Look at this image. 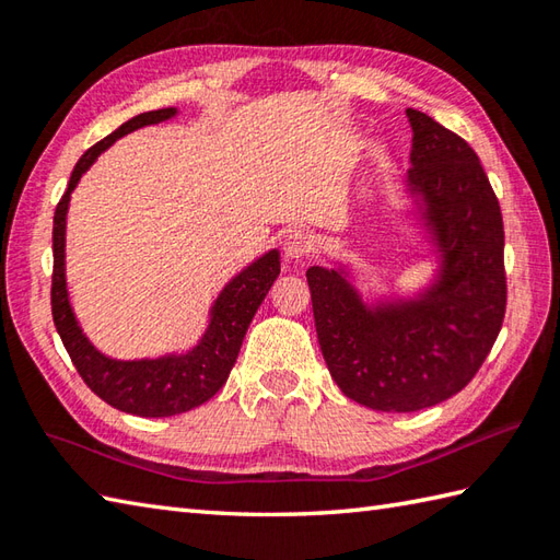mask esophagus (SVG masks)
<instances>
[{
  "label": "esophagus",
  "mask_w": 560,
  "mask_h": 560,
  "mask_svg": "<svg viewBox=\"0 0 560 560\" xmlns=\"http://www.w3.org/2000/svg\"><path fill=\"white\" fill-rule=\"evenodd\" d=\"M283 253L291 259H305L315 253V237L311 233H303V231H295L287 237V243H283Z\"/></svg>",
  "instance_id": "34e87169"
}]
</instances>
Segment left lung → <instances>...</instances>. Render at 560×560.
Wrapping results in <instances>:
<instances>
[{"label":"left lung","mask_w":560,"mask_h":560,"mask_svg":"<svg viewBox=\"0 0 560 560\" xmlns=\"http://www.w3.org/2000/svg\"><path fill=\"white\" fill-rule=\"evenodd\" d=\"M407 185L425 201L443 253L440 281L423 299L368 311L335 269L311 267L315 329L329 375L375 411H419L471 383L503 327L505 231L501 205L474 149L421 110Z\"/></svg>","instance_id":"obj_1"}]
</instances>
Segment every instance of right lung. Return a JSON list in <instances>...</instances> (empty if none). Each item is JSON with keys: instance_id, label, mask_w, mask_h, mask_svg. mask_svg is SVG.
I'll list each match as a JSON object with an SVG mask.
<instances>
[{"instance_id": "right-lung-1", "label": "right lung", "mask_w": 560, "mask_h": 560, "mask_svg": "<svg viewBox=\"0 0 560 560\" xmlns=\"http://www.w3.org/2000/svg\"><path fill=\"white\" fill-rule=\"evenodd\" d=\"M175 115V108H161L141 113L113 135L93 144L71 171L67 192L57 201L52 221V289L50 305L57 335L74 363L83 383L91 387L110 407L147 416V419H161V416H175L199 407L211 399L229 380L231 368L241 351L245 331L253 323L259 303L265 301L273 279L279 277V253L271 249L259 257L255 265L223 289L217 305L211 311V323L205 339L183 355H165L156 361H113L91 347L89 339L81 335L77 317L71 313L65 283V217L69 207V195L77 187L79 177L91 168V163L108 149L115 139H120L144 125H156Z\"/></svg>"}]
</instances>
